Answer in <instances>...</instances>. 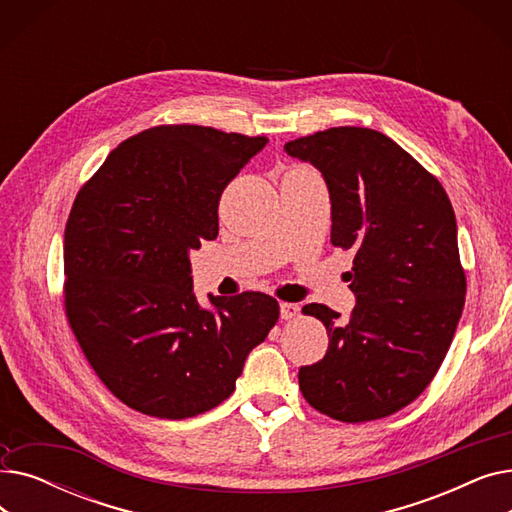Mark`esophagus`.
<instances>
[{"label": "esophagus", "mask_w": 512, "mask_h": 512, "mask_svg": "<svg viewBox=\"0 0 512 512\" xmlns=\"http://www.w3.org/2000/svg\"><path fill=\"white\" fill-rule=\"evenodd\" d=\"M299 315V305H294V303H280V317L284 319V321H290V319H294Z\"/></svg>", "instance_id": "obj_1"}]
</instances>
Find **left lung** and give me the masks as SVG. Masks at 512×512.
<instances>
[{"label":"left lung","instance_id":"left-lung-1","mask_svg":"<svg viewBox=\"0 0 512 512\" xmlns=\"http://www.w3.org/2000/svg\"><path fill=\"white\" fill-rule=\"evenodd\" d=\"M324 176L332 201V245L353 251L348 319L326 305L303 313L326 326V357L299 369L313 409L361 423L388 417L438 373L467 280L444 186L386 134L338 126L284 145Z\"/></svg>","mask_w":512,"mask_h":512}]
</instances>
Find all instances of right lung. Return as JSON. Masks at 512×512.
<instances>
[{
  "instance_id": "right-lung-1",
  "label": "right lung",
  "mask_w": 512,
  "mask_h": 512,
  "mask_svg": "<svg viewBox=\"0 0 512 512\" xmlns=\"http://www.w3.org/2000/svg\"><path fill=\"white\" fill-rule=\"evenodd\" d=\"M211 126L168 124L120 143L80 188L64 232L68 324L126 407L186 419L224 402L280 317L270 294L201 307L188 253L218 236L228 182L265 147Z\"/></svg>"
}]
</instances>
